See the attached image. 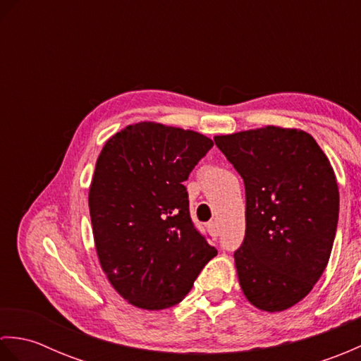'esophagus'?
Wrapping results in <instances>:
<instances>
[{"label":"esophagus","instance_id":"1","mask_svg":"<svg viewBox=\"0 0 361 361\" xmlns=\"http://www.w3.org/2000/svg\"><path fill=\"white\" fill-rule=\"evenodd\" d=\"M208 233L214 237V239H216V237H219V225L216 224V221H209L208 224Z\"/></svg>","mask_w":361,"mask_h":361}]
</instances>
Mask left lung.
I'll return each instance as SVG.
<instances>
[{"label":"left lung","mask_w":361,"mask_h":361,"mask_svg":"<svg viewBox=\"0 0 361 361\" xmlns=\"http://www.w3.org/2000/svg\"><path fill=\"white\" fill-rule=\"evenodd\" d=\"M247 194L234 262L245 298L268 313L310 293L331 257L340 192L326 153L299 128L265 126L214 136Z\"/></svg>","instance_id":"8db88e82"}]
</instances>
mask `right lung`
Listing matches in <instances>:
<instances>
[{"label": "right lung", "instance_id": "right-lung-1", "mask_svg": "<svg viewBox=\"0 0 361 361\" xmlns=\"http://www.w3.org/2000/svg\"><path fill=\"white\" fill-rule=\"evenodd\" d=\"M214 142L204 135L142 121L105 142L88 206L99 264L128 304H178L217 255L192 225L183 181Z\"/></svg>", "mask_w": 361, "mask_h": 361}]
</instances>
